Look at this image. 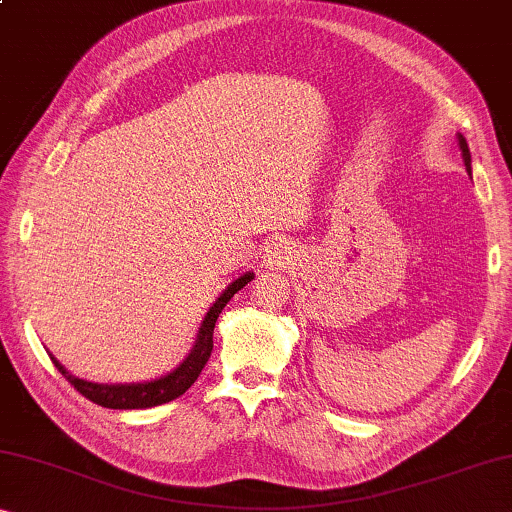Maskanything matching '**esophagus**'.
I'll return each mask as SVG.
<instances>
[{
	"mask_svg": "<svg viewBox=\"0 0 512 512\" xmlns=\"http://www.w3.org/2000/svg\"><path fill=\"white\" fill-rule=\"evenodd\" d=\"M293 261V247L288 242H272L270 247L265 249V263L270 267H283Z\"/></svg>",
	"mask_w": 512,
	"mask_h": 512,
	"instance_id": "1",
	"label": "esophagus"
}]
</instances>
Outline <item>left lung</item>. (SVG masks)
<instances>
[{
    "mask_svg": "<svg viewBox=\"0 0 512 512\" xmlns=\"http://www.w3.org/2000/svg\"><path fill=\"white\" fill-rule=\"evenodd\" d=\"M458 144H460V151H462V160H465V167L471 174V153H469V146H467V139L458 135Z\"/></svg>",
    "mask_w": 512,
    "mask_h": 512,
    "instance_id": "8db88e82",
    "label": "left lung"
}]
</instances>
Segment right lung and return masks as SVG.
Returning <instances> with one entry per match:
<instances>
[{
  "label": "right lung",
  "instance_id": "right-lung-1",
  "mask_svg": "<svg viewBox=\"0 0 512 512\" xmlns=\"http://www.w3.org/2000/svg\"><path fill=\"white\" fill-rule=\"evenodd\" d=\"M251 279H254V272L242 274V277L229 283V288L217 297L215 304H212L210 311L206 313V318H203L190 355L180 361L174 371L157 377V380L130 382V384H98V382H86V380H80V377L70 375L66 368L50 355L52 364L57 366V371L64 375L84 398H89L91 403H96L100 407H109V410H146V407L169 403V400L183 396V393L196 382V377L201 375L203 366H206L210 359L212 332H215V322L219 318V313H222L226 304H229L231 297L238 293L240 288H245Z\"/></svg>",
  "mask_w": 512,
  "mask_h": 512
}]
</instances>
